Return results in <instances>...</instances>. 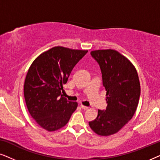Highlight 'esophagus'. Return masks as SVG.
I'll list each match as a JSON object with an SVG mask.
<instances>
[{"label": "esophagus", "mask_w": 160, "mask_h": 160, "mask_svg": "<svg viewBox=\"0 0 160 160\" xmlns=\"http://www.w3.org/2000/svg\"><path fill=\"white\" fill-rule=\"evenodd\" d=\"M81 108H82V109H84V110H87V109L89 108L88 107L85 106H84V105H82V104H81Z\"/></svg>", "instance_id": "obj_1"}]
</instances>
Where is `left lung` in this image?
I'll use <instances>...</instances> for the list:
<instances>
[{
    "label": "left lung",
    "instance_id": "1",
    "mask_svg": "<svg viewBox=\"0 0 160 160\" xmlns=\"http://www.w3.org/2000/svg\"><path fill=\"white\" fill-rule=\"evenodd\" d=\"M91 55L100 65L102 85L106 90V110L89 124L96 134L108 136L121 130L135 114L138 105L141 85L132 62L113 49L95 50Z\"/></svg>",
    "mask_w": 160,
    "mask_h": 160
}]
</instances>
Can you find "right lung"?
Here are the masks:
<instances>
[{
	"label": "right lung",
	"mask_w": 160,
	"mask_h": 160,
	"mask_svg": "<svg viewBox=\"0 0 160 160\" xmlns=\"http://www.w3.org/2000/svg\"><path fill=\"white\" fill-rule=\"evenodd\" d=\"M87 50L54 47L41 54L30 65L24 96L31 117L49 132L62 128L78 106L62 95L72 70Z\"/></svg>",
	"instance_id": "1"
}]
</instances>
